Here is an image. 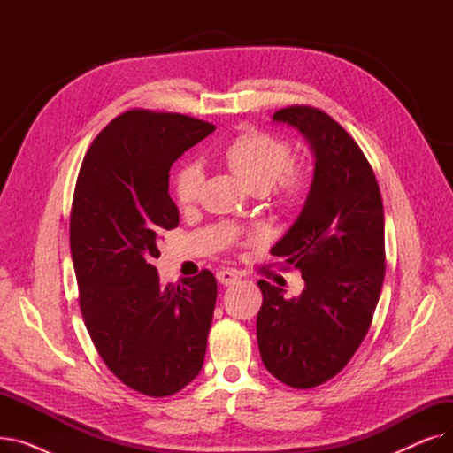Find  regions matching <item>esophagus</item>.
<instances>
[{
	"label": "esophagus",
	"instance_id": "34e87169",
	"mask_svg": "<svg viewBox=\"0 0 453 453\" xmlns=\"http://www.w3.org/2000/svg\"><path fill=\"white\" fill-rule=\"evenodd\" d=\"M217 279H219V282L224 284V287H231V284H234L236 280L241 279V275L236 273V272H233V270H219L217 272Z\"/></svg>",
	"mask_w": 453,
	"mask_h": 453
}]
</instances>
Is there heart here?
I'll list each match as a JSON object with an SVG mask.
<instances>
[{"label": "heart", "mask_w": 453, "mask_h": 453, "mask_svg": "<svg viewBox=\"0 0 453 453\" xmlns=\"http://www.w3.org/2000/svg\"><path fill=\"white\" fill-rule=\"evenodd\" d=\"M222 159L251 193L272 190V205L279 211L296 209L311 185V171L292 159L290 142L265 130L248 128L234 135L224 147ZM202 180V169L195 163H185L174 173L173 195L180 207L196 200Z\"/></svg>", "instance_id": "obj_1"}]
</instances>
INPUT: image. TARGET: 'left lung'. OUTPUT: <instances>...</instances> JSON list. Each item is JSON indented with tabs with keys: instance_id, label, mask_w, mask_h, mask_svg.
<instances>
[{
	"instance_id": "8db88e82",
	"label": "left lung",
	"mask_w": 453,
	"mask_h": 453,
	"mask_svg": "<svg viewBox=\"0 0 453 453\" xmlns=\"http://www.w3.org/2000/svg\"><path fill=\"white\" fill-rule=\"evenodd\" d=\"M273 121L311 141L316 171L296 224L272 248L304 280L299 297L258 280L257 342L265 367L296 389L334 378L367 336L386 275L384 205L358 142L314 106L294 104Z\"/></svg>"
}]
</instances>
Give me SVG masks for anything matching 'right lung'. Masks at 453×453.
<instances>
[{
  "instance_id": "right-lung-1",
  "label": "right lung",
  "mask_w": 453,
  "mask_h": 453,
  "mask_svg": "<svg viewBox=\"0 0 453 453\" xmlns=\"http://www.w3.org/2000/svg\"><path fill=\"white\" fill-rule=\"evenodd\" d=\"M214 128L171 111L117 115L88 149L71 203L69 244L89 338L125 386L154 398L193 382L205 358L217 279L202 270L163 287L152 263L157 236L180 222L171 166Z\"/></svg>"
}]
</instances>
